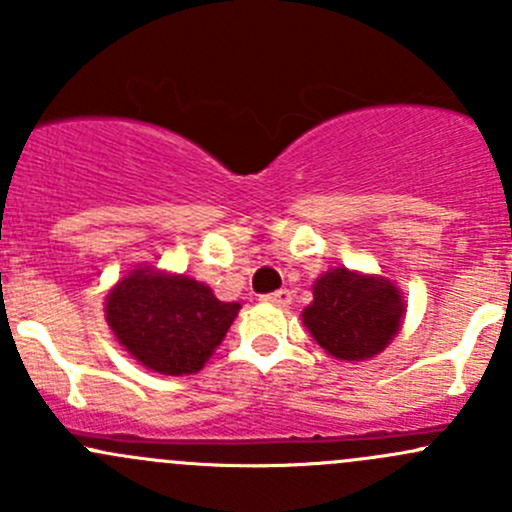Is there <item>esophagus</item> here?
<instances>
[{
  "mask_svg": "<svg viewBox=\"0 0 512 512\" xmlns=\"http://www.w3.org/2000/svg\"><path fill=\"white\" fill-rule=\"evenodd\" d=\"M262 302L275 304V307H289V304H292V292H289V289H280V292L265 294V297H262Z\"/></svg>",
  "mask_w": 512,
  "mask_h": 512,
  "instance_id": "34e87169",
  "label": "esophagus"
}]
</instances>
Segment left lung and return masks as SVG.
<instances>
[{"label": "left lung", "instance_id": "8db88e82", "mask_svg": "<svg viewBox=\"0 0 512 512\" xmlns=\"http://www.w3.org/2000/svg\"><path fill=\"white\" fill-rule=\"evenodd\" d=\"M302 322L314 342L339 361H364L381 354L406 317L401 289L384 275L332 267L312 285Z\"/></svg>", "mask_w": 512, "mask_h": 512}]
</instances>
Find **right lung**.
<instances>
[{
	"mask_svg": "<svg viewBox=\"0 0 512 512\" xmlns=\"http://www.w3.org/2000/svg\"><path fill=\"white\" fill-rule=\"evenodd\" d=\"M106 322L138 364L165 376L195 374L208 364L240 302H220L205 282L136 265L106 294Z\"/></svg>",
	"mask_w": 512,
	"mask_h": 512,
	"instance_id": "add662e5",
	"label": "right lung"
}]
</instances>
